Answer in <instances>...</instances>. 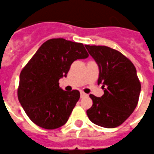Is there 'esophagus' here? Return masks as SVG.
<instances>
[{
	"mask_svg": "<svg viewBox=\"0 0 154 154\" xmlns=\"http://www.w3.org/2000/svg\"><path fill=\"white\" fill-rule=\"evenodd\" d=\"M85 96H86V94L84 92H82V91H81V97L83 98V97H85Z\"/></svg>",
	"mask_w": 154,
	"mask_h": 154,
	"instance_id": "34e87169",
	"label": "esophagus"
}]
</instances>
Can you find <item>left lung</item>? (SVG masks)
Returning a JSON list of instances; mask_svg holds the SVG:
<instances>
[{
  "instance_id": "left-lung-1",
  "label": "left lung",
  "mask_w": 154,
  "mask_h": 154,
  "mask_svg": "<svg viewBox=\"0 0 154 154\" xmlns=\"http://www.w3.org/2000/svg\"><path fill=\"white\" fill-rule=\"evenodd\" d=\"M99 69L98 83L103 84L100 98L90 94L93 105L86 111L98 126L113 128L121 125L137 107L140 82L134 64L119 51L106 46L85 45Z\"/></svg>"
}]
</instances>
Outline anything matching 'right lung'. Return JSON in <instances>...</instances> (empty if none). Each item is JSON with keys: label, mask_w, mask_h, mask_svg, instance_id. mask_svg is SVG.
<instances>
[{"label": "right lung", "mask_w": 154, "mask_h": 154, "mask_svg": "<svg viewBox=\"0 0 154 154\" xmlns=\"http://www.w3.org/2000/svg\"><path fill=\"white\" fill-rule=\"evenodd\" d=\"M89 54L82 43L64 38L43 43L20 73L17 97L30 120L45 129L66 124L80 98L77 90L68 92L59 85L71 64Z\"/></svg>", "instance_id": "right-lung-1"}]
</instances>
